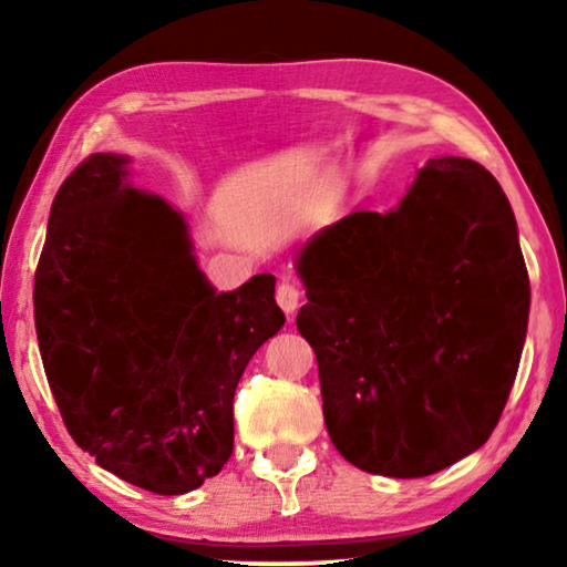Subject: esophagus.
I'll return each instance as SVG.
<instances>
[{"label":"esophagus","instance_id":"obj_1","mask_svg":"<svg viewBox=\"0 0 567 567\" xmlns=\"http://www.w3.org/2000/svg\"><path fill=\"white\" fill-rule=\"evenodd\" d=\"M299 286L297 284H291V281H281L278 284V289H276V301H278V307L284 309L286 315H293V309L299 307Z\"/></svg>","mask_w":567,"mask_h":567}]
</instances>
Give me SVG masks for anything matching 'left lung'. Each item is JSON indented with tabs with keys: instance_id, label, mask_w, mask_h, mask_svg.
I'll return each mask as SVG.
<instances>
[{
	"instance_id": "1",
	"label": "left lung",
	"mask_w": 567,
	"mask_h": 567,
	"mask_svg": "<svg viewBox=\"0 0 567 567\" xmlns=\"http://www.w3.org/2000/svg\"><path fill=\"white\" fill-rule=\"evenodd\" d=\"M297 270L309 299L297 328L348 462L425 477L491 439L532 293L514 212L483 165L429 159L398 208L322 229Z\"/></svg>"
}]
</instances>
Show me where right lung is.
Returning a JSON list of instances; mask_svg holds the SVG:
<instances>
[{"mask_svg": "<svg viewBox=\"0 0 567 567\" xmlns=\"http://www.w3.org/2000/svg\"><path fill=\"white\" fill-rule=\"evenodd\" d=\"M92 154L61 183L35 270V332L69 436L100 467L157 495L219 475L231 402L252 353L284 324L276 278L216 293L167 200Z\"/></svg>", "mask_w": 567, "mask_h": 567, "instance_id": "1", "label": "right lung"}]
</instances>
